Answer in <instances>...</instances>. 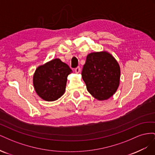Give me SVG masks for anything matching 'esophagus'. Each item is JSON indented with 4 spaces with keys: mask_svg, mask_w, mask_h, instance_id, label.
Returning a JSON list of instances; mask_svg holds the SVG:
<instances>
[{
    "mask_svg": "<svg viewBox=\"0 0 155 155\" xmlns=\"http://www.w3.org/2000/svg\"><path fill=\"white\" fill-rule=\"evenodd\" d=\"M80 71H81V68H80V67H78L77 68H75V72H76L77 74L80 72Z\"/></svg>",
    "mask_w": 155,
    "mask_h": 155,
    "instance_id": "obj_1",
    "label": "esophagus"
}]
</instances>
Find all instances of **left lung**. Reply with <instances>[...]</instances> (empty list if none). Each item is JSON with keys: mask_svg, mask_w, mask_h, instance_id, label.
Masks as SVG:
<instances>
[{"mask_svg": "<svg viewBox=\"0 0 155 155\" xmlns=\"http://www.w3.org/2000/svg\"><path fill=\"white\" fill-rule=\"evenodd\" d=\"M82 78L91 94L98 100L109 99L118 89L120 79L119 64L105 51L87 56L82 70Z\"/></svg>", "mask_w": 155, "mask_h": 155, "instance_id": "1", "label": "left lung"}]
</instances>
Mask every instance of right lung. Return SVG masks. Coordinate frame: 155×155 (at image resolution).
<instances>
[{
    "instance_id": "add662e5",
    "label": "right lung",
    "mask_w": 155,
    "mask_h": 155,
    "mask_svg": "<svg viewBox=\"0 0 155 155\" xmlns=\"http://www.w3.org/2000/svg\"><path fill=\"white\" fill-rule=\"evenodd\" d=\"M71 72L68 65L58 58L41 65L33 78L35 92L45 101L58 100L64 93L67 77Z\"/></svg>"
}]
</instances>
